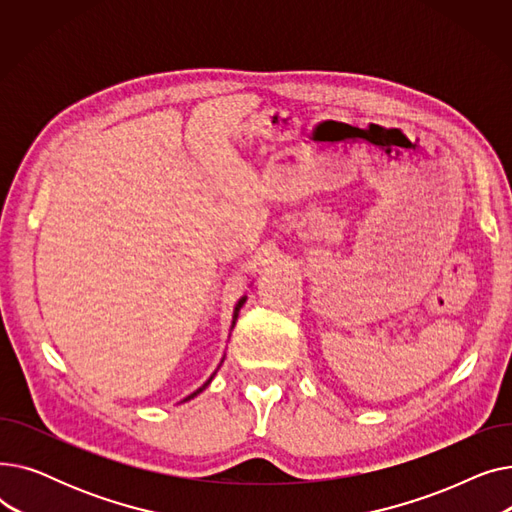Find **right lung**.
Wrapping results in <instances>:
<instances>
[{
    "mask_svg": "<svg viewBox=\"0 0 512 512\" xmlns=\"http://www.w3.org/2000/svg\"><path fill=\"white\" fill-rule=\"evenodd\" d=\"M242 305H245V299H240V301H238V305L234 307V319H232V324H236V317H238V311H240V307H242ZM211 380H213V375H211V378H209V380H207V382H205V384H203L199 390H195L191 396H186L184 400H191V398H195L199 392H203V390L209 386V382H211Z\"/></svg>",
    "mask_w": 512,
    "mask_h": 512,
    "instance_id": "add662e5",
    "label": "right lung"
}]
</instances>
